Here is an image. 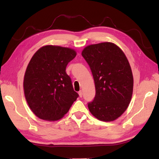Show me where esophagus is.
<instances>
[{"label":"esophagus","mask_w":159,"mask_h":159,"mask_svg":"<svg viewBox=\"0 0 159 159\" xmlns=\"http://www.w3.org/2000/svg\"><path fill=\"white\" fill-rule=\"evenodd\" d=\"M79 96H80V98H82L83 93H82V91H81V90H80L79 92Z\"/></svg>","instance_id":"esophagus-1"}]
</instances>
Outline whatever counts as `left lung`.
<instances>
[{"mask_svg":"<svg viewBox=\"0 0 159 159\" xmlns=\"http://www.w3.org/2000/svg\"><path fill=\"white\" fill-rule=\"evenodd\" d=\"M81 55L95 81V99L88 105L90 113L102 121L117 119L127 109L133 95V76L127 57L110 42L88 45Z\"/></svg>","mask_w":159,"mask_h":159,"instance_id":"obj_1","label":"left lung"}]
</instances>
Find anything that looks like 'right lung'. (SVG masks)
I'll return each instance as SVG.
<instances>
[{
    "instance_id": "obj_1",
    "label": "right lung",
    "mask_w": 159,
    "mask_h": 159,
    "mask_svg": "<svg viewBox=\"0 0 159 159\" xmlns=\"http://www.w3.org/2000/svg\"><path fill=\"white\" fill-rule=\"evenodd\" d=\"M76 56L72 48L48 45L35 52L26 67L24 92L32 112L41 119L55 121L67 112L79 94L66 67Z\"/></svg>"
}]
</instances>
